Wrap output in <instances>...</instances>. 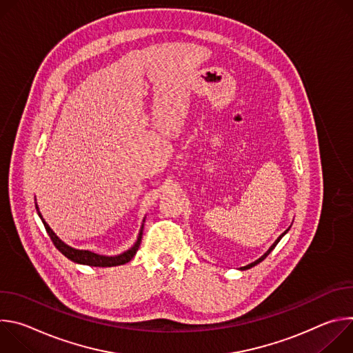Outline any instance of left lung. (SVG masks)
Here are the masks:
<instances>
[{"label": "left lung", "instance_id": "left-lung-1", "mask_svg": "<svg viewBox=\"0 0 353 353\" xmlns=\"http://www.w3.org/2000/svg\"><path fill=\"white\" fill-rule=\"evenodd\" d=\"M288 230H289V229H288ZM288 230H285V232H283V233H282V234H281V236H279V237H278V239H276V240H275V243H274V244H272V245H271V247H270V250H268V251H267V253H265V254H264V256H263V257H261V259H259V260H257V261H254V263H251V264H248V265H245V267H243V268H241V270H248V268H251V267H254V265H257V264H259V263H261V261H263V260H265V259H267V256H268V254H270V253H271V251H272V250H274V248H275V245H276V244H278V243H279V240H281V239H282V237H283V236H285V233H288Z\"/></svg>", "mask_w": 353, "mask_h": 353}]
</instances>
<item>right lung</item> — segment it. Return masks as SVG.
Returning <instances> with one entry per match:
<instances>
[{
  "mask_svg": "<svg viewBox=\"0 0 353 353\" xmlns=\"http://www.w3.org/2000/svg\"><path fill=\"white\" fill-rule=\"evenodd\" d=\"M37 210V207H36ZM39 216L41 218L40 212H39ZM43 221V218H41ZM43 225L46 228V232L48 233L50 239H52L53 244L57 247L59 251H61V253L70 259L71 261L74 263H78V264H85V265H90V267H116V265H123V264H127L128 261L132 260V257L137 254L138 251V247L141 244V237H142V229L139 232V236H138V240L137 243L134 244V247H131L128 251H125V253L120 254V256H116V257H105V256H99V254H94L92 253V251H88V250H75L70 245H67L65 243H63L54 233L53 230L50 229V226L43 221Z\"/></svg>",
  "mask_w": 353,
  "mask_h": 353,
  "instance_id": "add662e5",
  "label": "right lung"
}]
</instances>
